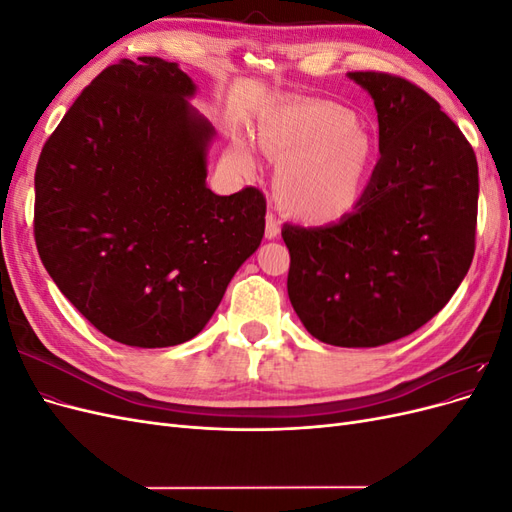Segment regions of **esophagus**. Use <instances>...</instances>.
I'll return each mask as SVG.
<instances>
[{
	"label": "esophagus",
	"mask_w": 512,
	"mask_h": 512,
	"mask_svg": "<svg viewBox=\"0 0 512 512\" xmlns=\"http://www.w3.org/2000/svg\"><path fill=\"white\" fill-rule=\"evenodd\" d=\"M280 222H277V218L273 213H269L267 215V226H265V235H267V239H275V237H280Z\"/></svg>",
	"instance_id": "1"
}]
</instances>
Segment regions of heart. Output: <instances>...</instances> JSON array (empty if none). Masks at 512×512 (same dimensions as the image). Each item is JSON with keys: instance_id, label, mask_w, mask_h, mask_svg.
<instances>
[{"instance_id": "1", "label": "heart", "mask_w": 512, "mask_h": 512, "mask_svg": "<svg viewBox=\"0 0 512 512\" xmlns=\"http://www.w3.org/2000/svg\"><path fill=\"white\" fill-rule=\"evenodd\" d=\"M262 151L280 166L275 192L297 218L314 224L342 220L363 198L374 170L376 149L346 108L322 100L277 106L258 123ZM243 173L254 168L243 143L230 149Z\"/></svg>"}]
</instances>
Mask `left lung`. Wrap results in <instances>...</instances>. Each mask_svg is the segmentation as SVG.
<instances>
[{"label":"left lung","mask_w":512,"mask_h":512,"mask_svg":"<svg viewBox=\"0 0 512 512\" xmlns=\"http://www.w3.org/2000/svg\"><path fill=\"white\" fill-rule=\"evenodd\" d=\"M374 98L380 160L342 220L284 224L288 297L303 327L342 348L421 329L453 297L476 247L478 164L425 89L391 72L348 74Z\"/></svg>","instance_id":"1"}]
</instances>
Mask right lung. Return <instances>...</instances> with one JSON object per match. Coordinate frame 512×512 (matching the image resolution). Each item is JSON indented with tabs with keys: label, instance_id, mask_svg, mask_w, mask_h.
Segmentation results:
<instances>
[{
	"label": "right lung",
	"instance_id": "right-lung-1",
	"mask_svg": "<svg viewBox=\"0 0 512 512\" xmlns=\"http://www.w3.org/2000/svg\"><path fill=\"white\" fill-rule=\"evenodd\" d=\"M173 61L119 59L46 138L34 237L57 288L106 337L166 348L203 331L265 235L267 200L207 185L211 126Z\"/></svg>",
	"mask_w": 512,
	"mask_h": 512
}]
</instances>
